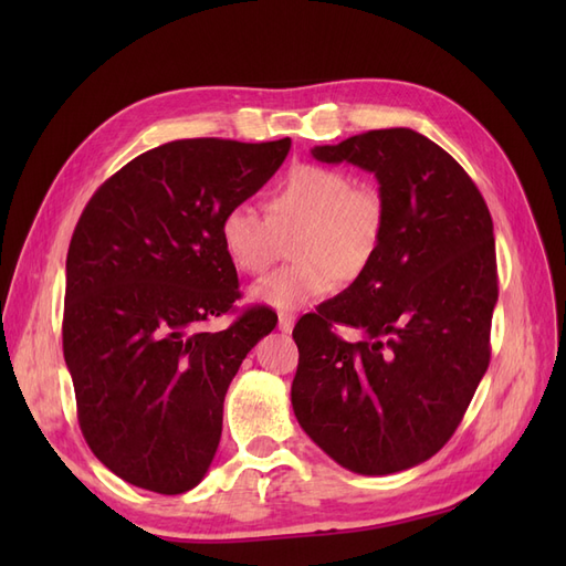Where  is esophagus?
Wrapping results in <instances>:
<instances>
[{
  "label": "esophagus",
  "instance_id": "34e87169",
  "mask_svg": "<svg viewBox=\"0 0 566 566\" xmlns=\"http://www.w3.org/2000/svg\"><path fill=\"white\" fill-rule=\"evenodd\" d=\"M279 328L283 331V333H290L295 328V314H290V312H281L279 314Z\"/></svg>",
  "mask_w": 566,
  "mask_h": 566
}]
</instances>
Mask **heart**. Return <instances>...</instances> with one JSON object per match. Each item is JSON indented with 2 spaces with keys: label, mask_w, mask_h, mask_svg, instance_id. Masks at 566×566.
Returning a JSON list of instances; mask_svg holds the SVG:
<instances>
[{
  "label": "heart",
  "mask_w": 566,
  "mask_h": 566,
  "mask_svg": "<svg viewBox=\"0 0 566 566\" xmlns=\"http://www.w3.org/2000/svg\"><path fill=\"white\" fill-rule=\"evenodd\" d=\"M264 210L229 205L219 219V243L248 276H264L290 241L295 264L252 287V297L285 312L328 297L339 283L364 276L382 245L385 205L378 191L356 186L335 167L295 165L266 193Z\"/></svg>",
  "instance_id": "b5f03b06"
}]
</instances>
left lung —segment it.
<instances>
[{
    "mask_svg": "<svg viewBox=\"0 0 566 566\" xmlns=\"http://www.w3.org/2000/svg\"><path fill=\"white\" fill-rule=\"evenodd\" d=\"M312 153L375 175L385 233L364 276L297 321L293 410L342 468L401 472L453 437L489 368L493 221L465 169L413 129H373ZM335 324L365 337L347 343Z\"/></svg>",
    "mask_w": 566,
    "mask_h": 566,
    "instance_id": "obj_1",
    "label": "left lung"
}]
</instances>
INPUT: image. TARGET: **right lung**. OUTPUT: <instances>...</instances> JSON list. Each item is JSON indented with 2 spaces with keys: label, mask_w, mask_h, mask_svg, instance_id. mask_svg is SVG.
<instances>
[{
  "label": "right lung",
  "mask_w": 566,
  "mask_h": 566,
  "mask_svg": "<svg viewBox=\"0 0 566 566\" xmlns=\"http://www.w3.org/2000/svg\"><path fill=\"white\" fill-rule=\"evenodd\" d=\"M290 139L169 142L96 188L65 262L63 356L80 430L125 482L193 489L221 439L224 397L248 352L276 328L252 306L229 328L238 273L219 219L273 177Z\"/></svg>",
  "instance_id": "obj_1"
}]
</instances>
